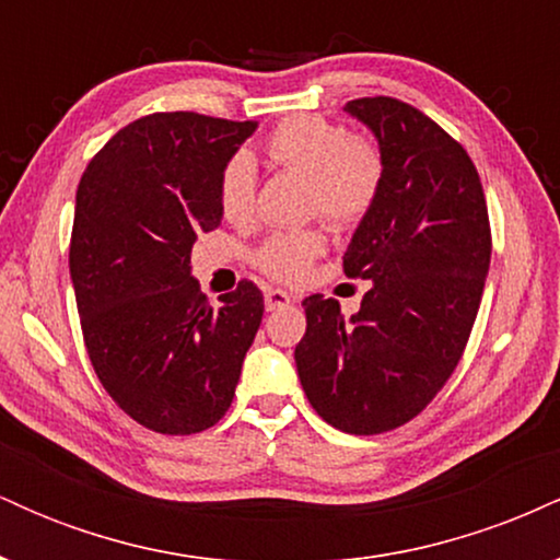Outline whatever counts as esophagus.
<instances>
[{
  "label": "esophagus",
  "mask_w": 560,
  "mask_h": 560,
  "mask_svg": "<svg viewBox=\"0 0 560 560\" xmlns=\"http://www.w3.org/2000/svg\"><path fill=\"white\" fill-rule=\"evenodd\" d=\"M292 302H294V298H292V294H287L284 289H266V307H268V311L292 305Z\"/></svg>",
  "instance_id": "obj_1"
}]
</instances>
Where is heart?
Instances as JSON below:
<instances>
[{
  "label": "heart",
  "mask_w": 560,
  "mask_h": 560,
  "mask_svg": "<svg viewBox=\"0 0 560 560\" xmlns=\"http://www.w3.org/2000/svg\"><path fill=\"white\" fill-rule=\"evenodd\" d=\"M266 155L276 168L307 178V210L320 213L331 226L350 229L374 210L387 178V158L371 133L347 131L342 124L298 115L273 128ZM255 165L236 152L218 178V205L234 226H244L255 210ZM326 242L318 229L271 234L260 244L255 262L271 279L302 281Z\"/></svg>",
  "instance_id": "heart-1"
}]
</instances>
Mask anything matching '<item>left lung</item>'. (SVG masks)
Returning a JSON list of instances; mask_svg holds the SVG:
<instances>
[{"instance_id": "obj_1", "label": "left lung", "mask_w": 560, "mask_h": 560, "mask_svg": "<svg viewBox=\"0 0 560 560\" xmlns=\"http://www.w3.org/2000/svg\"><path fill=\"white\" fill-rule=\"evenodd\" d=\"M387 158L378 202L352 234L342 266L374 281L361 311L302 300L294 347L313 410L347 434H382L421 413L464 358L492 255L477 165L445 128L395 96L347 102Z\"/></svg>"}]
</instances>
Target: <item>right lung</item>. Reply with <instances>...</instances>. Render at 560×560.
Segmentation results:
<instances>
[{
	"label": "right lung",
	"instance_id": "1",
	"mask_svg": "<svg viewBox=\"0 0 560 560\" xmlns=\"http://www.w3.org/2000/svg\"><path fill=\"white\" fill-rule=\"evenodd\" d=\"M255 120L152 113L120 128L75 191L70 279L94 374L158 434L215 427L262 320L242 279L210 305L191 279L197 234L221 226L218 178Z\"/></svg>",
	"mask_w": 560,
	"mask_h": 560
}]
</instances>
